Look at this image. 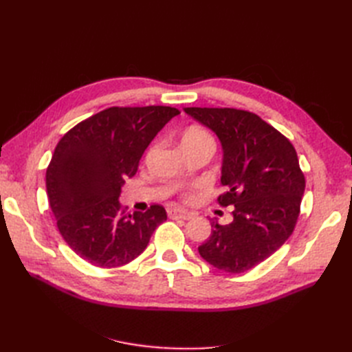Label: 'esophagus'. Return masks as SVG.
<instances>
[{
	"label": "esophagus",
	"mask_w": 352,
	"mask_h": 352,
	"mask_svg": "<svg viewBox=\"0 0 352 352\" xmlns=\"http://www.w3.org/2000/svg\"><path fill=\"white\" fill-rule=\"evenodd\" d=\"M167 214H168L170 219H173V220H177V219L188 220V219H190V216H192L190 212H188L185 210H180V208H170L167 211Z\"/></svg>",
	"instance_id": "1"
}]
</instances>
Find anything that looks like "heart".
<instances>
[{"label":"heart","instance_id":"1","mask_svg":"<svg viewBox=\"0 0 352 352\" xmlns=\"http://www.w3.org/2000/svg\"><path fill=\"white\" fill-rule=\"evenodd\" d=\"M182 145L184 148H192L198 145H214V140H212V136L210 135L208 131L204 129V127L192 126L184 133ZM185 198L189 199L190 195H185Z\"/></svg>","mask_w":352,"mask_h":352}]
</instances>
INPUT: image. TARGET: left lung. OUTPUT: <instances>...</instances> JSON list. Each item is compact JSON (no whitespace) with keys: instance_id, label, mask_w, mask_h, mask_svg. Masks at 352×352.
Returning a JSON list of instances; mask_svg holds the SVG:
<instances>
[{"instance_id":"1","label":"left lung","mask_w":352,"mask_h":352,"mask_svg":"<svg viewBox=\"0 0 352 352\" xmlns=\"http://www.w3.org/2000/svg\"><path fill=\"white\" fill-rule=\"evenodd\" d=\"M210 127L223 146L221 207L233 206V220L211 223V235L198 247L216 269L243 273L269 258L292 235L305 177L291 141L260 116L238 109L186 107Z\"/></svg>"}]
</instances>
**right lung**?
Masks as SVG:
<instances>
[{
  "mask_svg": "<svg viewBox=\"0 0 352 352\" xmlns=\"http://www.w3.org/2000/svg\"><path fill=\"white\" fill-rule=\"evenodd\" d=\"M179 113L166 105L110 107L58 141L45 175L50 206L63 239L92 265L111 269L131 263L167 219L158 204L131 214L117 198L146 146Z\"/></svg>",
  "mask_w": 352,
  "mask_h": 352,
  "instance_id": "1",
  "label": "right lung"
}]
</instances>
